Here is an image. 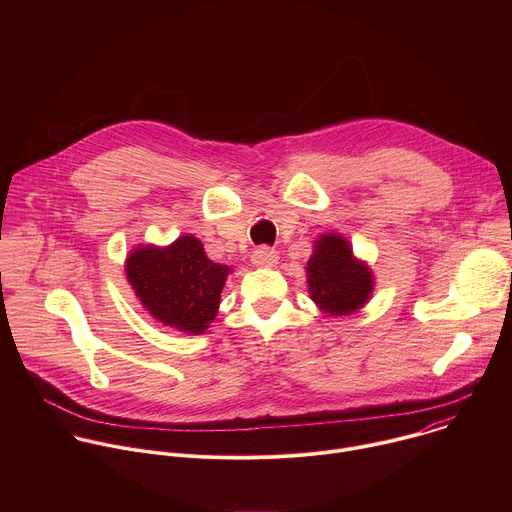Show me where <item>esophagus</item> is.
Here are the masks:
<instances>
[{"mask_svg":"<svg viewBox=\"0 0 512 512\" xmlns=\"http://www.w3.org/2000/svg\"><path fill=\"white\" fill-rule=\"evenodd\" d=\"M253 263L257 265V267H273L275 263H277V259H279V255H277V251H273V249H269V247H261V249H255L253 251Z\"/></svg>","mask_w":512,"mask_h":512,"instance_id":"1","label":"esophagus"}]
</instances>
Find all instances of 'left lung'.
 I'll list each match as a JSON object with an SVG mask.
<instances>
[{
    "mask_svg": "<svg viewBox=\"0 0 512 512\" xmlns=\"http://www.w3.org/2000/svg\"><path fill=\"white\" fill-rule=\"evenodd\" d=\"M306 271L310 298L328 316L354 314L371 300L373 271L352 255L350 243L338 233H326L314 243Z\"/></svg>",
    "mask_w": 512,
    "mask_h": 512,
    "instance_id": "left-lung-1",
    "label": "left lung"
}]
</instances>
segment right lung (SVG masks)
<instances>
[{
    "instance_id": "right-lung-1",
    "label": "right lung",
    "mask_w": 512,
    "mask_h": 512,
    "mask_svg": "<svg viewBox=\"0 0 512 512\" xmlns=\"http://www.w3.org/2000/svg\"><path fill=\"white\" fill-rule=\"evenodd\" d=\"M127 281L158 322L184 334H202L221 304L231 267L206 257L202 243L184 235L168 247H137L125 259Z\"/></svg>"
}]
</instances>
